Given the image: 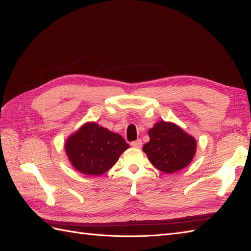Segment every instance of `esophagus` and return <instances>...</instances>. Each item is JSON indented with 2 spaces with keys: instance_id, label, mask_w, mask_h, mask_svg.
<instances>
[{
  "instance_id": "esophagus-1",
  "label": "esophagus",
  "mask_w": 251,
  "mask_h": 251,
  "mask_svg": "<svg viewBox=\"0 0 251 251\" xmlns=\"http://www.w3.org/2000/svg\"><path fill=\"white\" fill-rule=\"evenodd\" d=\"M131 146L132 147H134V148H142V146H143V142H142V139H136V140H134V142H132L131 143Z\"/></svg>"
}]
</instances>
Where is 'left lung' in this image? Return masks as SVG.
<instances>
[{"label": "left lung", "mask_w": 251, "mask_h": 251, "mask_svg": "<svg viewBox=\"0 0 251 251\" xmlns=\"http://www.w3.org/2000/svg\"><path fill=\"white\" fill-rule=\"evenodd\" d=\"M150 140L143 150L152 165L163 173L172 174L186 167L196 152V140L178 126L160 121L150 129Z\"/></svg>", "instance_id": "obj_1"}]
</instances>
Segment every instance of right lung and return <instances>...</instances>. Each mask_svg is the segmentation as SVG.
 Masks as SVG:
<instances>
[{
    "instance_id": "right-lung-1",
    "label": "right lung",
    "mask_w": 251,
    "mask_h": 251,
    "mask_svg": "<svg viewBox=\"0 0 251 251\" xmlns=\"http://www.w3.org/2000/svg\"><path fill=\"white\" fill-rule=\"evenodd\" d=\"M124 137L97 124H86L66 142L71 164L85 175L100 176L111 169L129 148Z\"/></svg>"
}]
</instances>
